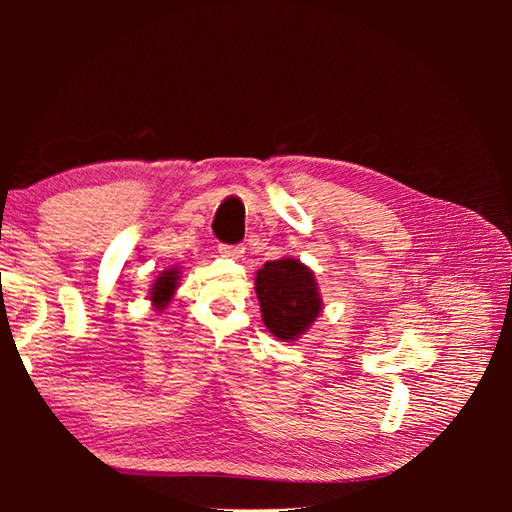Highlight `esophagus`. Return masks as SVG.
I'll list each match as a JSON object with an SVG mask.
<instances>
[{"mask_svg": "<svg viewBox=\"0 0 512 512\" xmlns=\"http://www.w3.org/2000/svg\"><path fill=\"white\" fill-rule=\"evenodd\" d=\"M219 253H221L223 257H232V259H239V257H244V253H246V248H244V246H219Z\"/></svg>", "mask_w": 512, "mask_h": 512, "instance_id": "34e87169", "label": "esophagus"}]
</instances>
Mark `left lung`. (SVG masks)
Segmentation results:
<instances>
[{
    "mask_svg": "<svg viewBox=\"0 0 512 512\" xmlns=\"http://www.w3.org/2000/svg\"><path fill=\"white\" fill-rule=\"evenodd\" d=\"M255 293L262 320L277 341H298L323 314L314 271L296 257L266 262L255 273Z\"/></svg>",
    "mask_w": 512,
    "mask_h": 512,
    "instance_id": "1",
    "label": "left lung"
}]
</instances>
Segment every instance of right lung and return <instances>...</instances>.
<instances>
[{"label":"right lung","instance_id":"right-lung-1","mask_svg":"<svg viewBox=\"0 0 512 512\" xmlns=\"http://www.w3.org/2000/svg\"><path fill=\"white\" fill-rule=\"evenodd\" d=\"M180 277H183L180 266H171L155 277L149 289V300L155 311H160L162 314V311L171 305L173 296H176V289L180 287Z\"/></svg>","mask_w":512,"mask_h":512}]
</instances>
